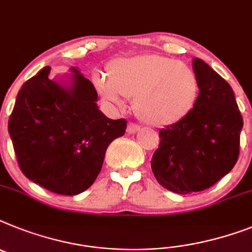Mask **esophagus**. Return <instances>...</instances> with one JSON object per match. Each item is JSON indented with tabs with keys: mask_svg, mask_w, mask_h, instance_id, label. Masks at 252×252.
I'll return each mask as SVG.
<instances>
[{
	"mask_svg": "<svg viewBox=\"0 0 252 252\" xmlns=\"http://www.w3.org/2000/svg\"><path fill=\"white\" fill-rule=\"evenodd\" d=\"M140 130V126L136 124H128L127 125V132L128 134H135L137 131Z\"/></svg>",
	"mask_w": 252,
	"mask_h": 252,
	"instance_id": "esophagus-1",
	"label": "esophagus"
}]
</instances>
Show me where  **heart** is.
<instances>
[{
  "instance_id": "1",
  "label": "heart",
  "mask_w": 252,
  "mask_h": 252,
  "mask_svg": "<svg viewBox=\"0 0 252 252\" xmlns=\"http://www.w3.org/2000/svg\"><path fill=\"white\" fill-rule=\"evenodd\" d=\"M102 99L121 107L124 96L134 100L136 115L154 126H169L184 120L199 99V79L192 68L177 60L143 55L113 60L108 76H94Z\"/></svg>"
}]
</instances>
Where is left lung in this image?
I'll list each match as a JSON object with an SVG mask.
<instances>
[{"instance_id": "8db88e82", "label": "left lung", "mask_w": 252, "mask_h": 252, "mask_svg": "<svg viewBox=\"0 0 252 252\" xmlns=\"http://www.w3.org/2000/svg\"><path fill=\"white\" fill-rule=\"evenodd\" d=\"M192 68L199 99L184 120L159 131L152 158L159 185L184 195L209 189L233 168L244 126L231 85L203 60L193 59Z\"/></svg>"}]
</instances>
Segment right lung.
<instances>
[{
    "instance_id": "add662e5",
    "label": "right lung",
    "mask_w": 252,
    "mask_h": 252,
    "mask_svg": "<svg viewBox=\"0 0 252 252\" xmlns=\"http://www.w3.org/2000/svg\"><path fill=\"white\" fill-rule=\"evenodd\" d=\"M46 66L19 90L8 120L19 167L30 181L60 195L89 189L105 150L127 121L99 111L94 85L71 67L70 84L51 80Z\"/></svg>"
}]
</instances>
